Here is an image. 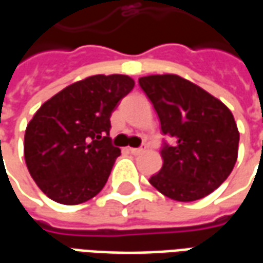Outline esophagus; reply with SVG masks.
<instances>
[{
	"label": "esophagus",
	"mask_w": 263,
	"mask_h": 263,
	"mask_svg": "<svg viewBox=\"0 0 263 263\" xmlns=\"http://www.w3.org/2000/svg\"><path fill=\"white\" fill-rule=\"evenodd\" d=\"M143 151H145L143 148H129V152H131L132 155H141L143 154Z\"/></svg>",
	"instance_id": "esophagus-1"
}]
</instances>
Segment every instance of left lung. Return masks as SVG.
<instances>
[{
  "mask_svg": "<svg viewBox=\"0 0 263 263\" xmlns=\"http://www.w3.org/2000/svg\"><path fill=\"white\" fill-rule=\"evenodd\" d=\"M139 86L158 112L163 165L149 183L166 197L194 201L220 187L234 169L239 132L220 100L176 74L141 77Z\"/></svg>",
  "mask_w": 263,
  "mask_h": 263,
  "instance_id": "8db88e82",
  "label": "left lung"
}]
</instances>
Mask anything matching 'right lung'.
<instances>
[{
    "label": "right lung",
    "mask_w": 263,
    "mask_h": 263,
    "mask_svg": "<svg viewBox=\"0 0 263 263\" xmlns=\"http://www.w3.org/2000/svg\"><path fill=\"white\" fill-rule=\"evenodd\" d=\"M135 86L124 74H97L63 88L28 124V171L39 189L60 204H80L101 192L120 148L111 143L109 117Z\"/></svg>",
    "instance_id": "1"
}]
</instances>
